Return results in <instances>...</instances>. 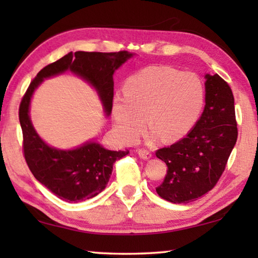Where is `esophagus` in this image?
<instances>
[{"instance_id":"1","label":"esophagus","mask_w":258,"mask_h":258,"mask_svg":"<svg viewBox=\"0 0 258 258\" xmlns=\"http://www.w3.org/2000/svg\"><path fill=\"white\" fill-rule=\"evenodd\" d=\"M138 154H139V156L141 157V158H143V159H149V158H151V152L149 151V150H147V149H143V148H141V149H139L138 150Z\"/></svg>"}]
</instances>
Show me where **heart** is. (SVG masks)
Returning <instances> with one entry per match:
<instances>
[{"label": "heart", "instance_id": "b5f03b06", "mask_svg": "<svg viewBox=\"0 0 258 258\" xmlns=\"http://www.w3.org/2000/svg\"><path fill=\"white\" fill-rule=\"evenodd\" d=\"M125 95L112 103L118 137L134 143L147 125L161 141H173L187 132L202 110L205 89L200 77L168 66H149L125 83Z\"/></svg>", "mask_w": 258, "mask_h": 258}]
</instances>
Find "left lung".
<instances>
[{"label": "left lung", "instance_id": "1", "mask_svg": "<svg viewBox=\"0 0 258 258\" xmlns=\"http://www.w3.org/2000/svg\"><path fill=\"white\" fill-rule=\"evenodd\" d=\"M204 112L186 137L156 151L167 165L157 194L173 204L195 202L211 191L223 174L237 142L234 98L220 75H206Z\"/></svg>", "mask_w": 258, "mask_h": 258}]
</instances>
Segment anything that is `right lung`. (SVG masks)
<instances>
[{
  "instance_id": "add662e5",
  "label": "right lung",
  "mask_w": 258,
  "mask_h": 258,
  "mask_svg": "<svg viewBox=\"0 0 258 258\" xmlns=\"http://www.w3.org/2000/svg\"><path fill=\"white\" fill-rule=\"evenodd\" d=\"M131 56L132 53L127 51L69 52L41 69L21 99L19 120L23 130L25 160L35 178L60 199L77 203L95 197L106 187L115 161L123 158L128 151L107 150L95 142L85 143L81 148L68 151L45 145L29 119V102L34 90L44 78L69 69L98 90L109 115L113 100L112 75Z\"/></svg>"
}]
</instances>
